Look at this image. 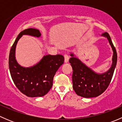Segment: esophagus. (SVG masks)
Listing matches in <instances>:
<instances>
[{
  "instance_id": "esophagus-1",
  "label": "esophagus",
  "mask_w": 122,
  "mask_h": 122,
  "mask_svg": "<svg viewBox=\"0 0 122 122\" xmlns=\"http://www.w3.org/2000/svg\"><path fill=\"white\" fill-rule=\"evenodd\" d=\"M69 61V56L67 54H65L64 55V62L66 63H67Z\"/></svg>"
}]
</instances>
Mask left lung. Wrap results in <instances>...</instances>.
<instances>
[{
    "label": "left lung",
    "instance_id": "8db88e82",
    "mask_svg": "<svg viewBox=\"0 0 122 122\" xmlns=\"http://www.w3.org/2000/svg\"><path fill=\"white\" fill-rule=\"evenodd\" d=\"M102 36L107 38L113 54L110 68L106 72L98 74L86 66L73 54H70L69 62L72 68V87L77 95L85 98L95 97L102 94L110 84L117 63V52L107 32Z\"/></svg>",
    "mask_w": 122,
    "mask_h": 122
}]
</instances>
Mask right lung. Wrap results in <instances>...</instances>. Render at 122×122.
Returning a JSON list of instances; mask_svg holds the SVG:
<instances>
[{
  "mask_svg": "<svg viewBox=\"0 0 122 122\" xmlns=\"http://www.w3.org/2000/svg\"><path fill=\"white\" fill-rule=\"evenodd\" d=\"M23 35L39 37L38 29L28 28L20 32L13 43L9 56V67L13 83L20 92L28 97L44 96L50 91L53 84V78L58 69L64 62L61 55H46L35 66L23 67L15 59V48L19 39Z\"/></svg>",
  "mask_w": 122,
  "mask_h": 122,
  "instance_id": "1",
  "label": "right lung"
}]
</instances>
